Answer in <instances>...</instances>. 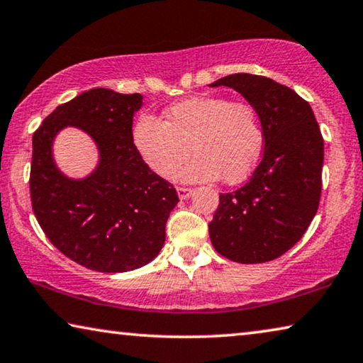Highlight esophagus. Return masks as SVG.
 <instances>
[{"instance_id":"esophagus-1","label":"esophagus","mask_w":363,"mask_h":363,"mask_svg":"<svg viewBox=\"0 0 363 363\" xmlns=\"http://www.w3.org/2000/svg\"><path fill=\"white\" fill-rule=\"evenodd\" d=\"M177 191V195H179V199L181 200H186V199H189L192 195V189H187V187H177L176 189Z\"/></svg>"}]
</instances>
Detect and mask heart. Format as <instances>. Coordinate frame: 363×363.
<instances>
[{
  "label": "heart",
  "mask_w": 363,
  "mask_h": 363,
  "mask_svg": "<svg viewBox=\"0 0 363 363\" xmlns=\"http://www.w3.org/2000/svg\"><path fill=\"white\" fill-rule=\"evenodd\" d=\"M135 150L148 168L172 179L192 152L195 158L179 172L187 182L245 181L263 150V128L254 106L221 95L182 100L166 109V123L142 116L132 132Z\"/></svg>",
  "instance_id": "b5f03b06"
}]
</instances>
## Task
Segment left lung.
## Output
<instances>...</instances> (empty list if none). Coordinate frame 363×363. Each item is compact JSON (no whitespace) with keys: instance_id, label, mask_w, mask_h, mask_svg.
I'll use <instances>...</instances> for the list:
<instances>
[{"instance_id":"1","label":"left lung","mask_w":363,"mask_h":363,"mask_svg":"<svg viewBox=\"0 0 363 363\" xmlns=\"http://www.w3.org/2000/svg\"><path fill=\"white\" fill-rule=\"evenodd\" d=\"M239 91L260 118L263 158L238 191L221 194L208 224L218 254L238 263H264L292 249L316 215L323 137L308 103L273 79L231 74L210 84Z\"/></svg>"}]
</instances>
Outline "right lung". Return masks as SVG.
Wrapping results in <instances>:
<instances>
[{
  "label": "right lung",
  "mask_w": 363,
  "mask_h": 363,
  "mask_svg": "<svg viewBox=\"0 0 363 363\" xmlns=\"http://www.w3.org/2000/svg\"><path fill=\"white\" fill-rule=\"evenodd\" d=\"M140 94L90 89L57 106L32 139L30 197L43 233L61 254L101 273L132 272L163 249L176 189L143 163L132 140ZM66 127L85 131L99 160L84 178L57 168L52 145Z\"/></svg>",
  "instance_id": "add662e5"
}]
</instances>
